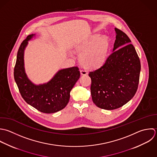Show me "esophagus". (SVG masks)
Returning <instances> with one entry per match:
<instances>
[{"instance_id":"34e87169","label":"esophagus","mask_w":157,"mask_h":157,"mask_svg":"<svg viewBox=\"0 0 157 157\" xmlns=\"http://www.w3.org/2000/svg\"><path fill=\"white\" fill-rule=\"evenodd\" d=\"M80 73H81V75H87V70H84V69H82L80 70Z\"/></svg>"}]
</instances>
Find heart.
<instances>
[{
  "label": "heart",
  "instance_id": "b5f03b06",
  "mask_svg": "<svg viewBox=\"0 0 157 157\" xmlns=\"http://www.w3.org/2000/svg\"><path fill=\"white\" fill-rule=\"evenodd\" d=\"M109 49V42L106 38L95 36L84 43L79 49L81 63L87 68L100 67L105 60Z\"/></svg>",
  "mask_w": 157,
  "mask_h": 157
}]
</instances>
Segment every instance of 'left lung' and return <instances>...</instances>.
Wrapping results in <instances>:
<instances>
[{"mask_svg": "<svg viewBox=\"0 0 157 157\" xmlns=\"http://www.w3.org/2000/svg\"><path fill=\"white\" fill-rule=\"evenodd\" d=\"M115 30L113 52L102 66L89 74L93 102L107 110L119 108L134 97L141 71L140 60L130 39L119 29Z\"/></svg>", "mask_w": 157, "mask_h": 157, "instance_id": "8db88e82", "label": "left lung"}]
</instances>
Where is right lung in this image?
<instances>
[{"instance_id": "right-lung-1", "label": "right lung", "mask_w": 157, "mask_h": 157, "mask_svg": "<svg viewBox=\"0 0 157 157\" xmlns=\"http://www.w3.org/2000/svg\"><path fill=\"white\" fill-rule=\"evenodd\" d=\"M34 35H29L21 43L14 68V78L21 97L26 103L38 111L47 114L63 109L68 104L70 91L80 76L78 67L60 70L47 84L35 86L24 71V50L28 40Z\"/></svg>"}]
</instances>
